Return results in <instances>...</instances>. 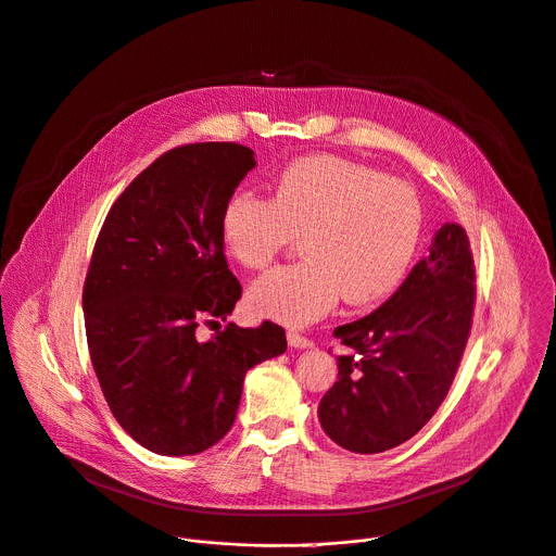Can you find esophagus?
Instances as JSON below:
<instances>
[{
    "mask_svg": "<svg viewBox=\"0 0 556 556\" xmlns=\"http://www.w3.org/2000/svg\"><path fill=\"white\" fill-rule=\"evenodd\" d=\"M286 338H288V344L294 346V349H309V346H314V342L309 338L301 336L299 331H288Z\"/></svg>",
    "mask_w": 556,
    "mask_h": 556,
    "instance_id": "obj_1",
    "label": "esophagus"
}]
</instances>
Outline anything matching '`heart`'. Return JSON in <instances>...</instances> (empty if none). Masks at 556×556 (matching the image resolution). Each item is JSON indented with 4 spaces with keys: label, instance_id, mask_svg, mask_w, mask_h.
<instances>
[{
    "label": "heart",
    "instance_id": "heart-1",
    "mask_svg": "<svg viewBox=\"0 0 556 556\" xmlns=\"http://www.w3.org/2000/svg\"><path fill=\"white\" fill-rule=\"evenodd\" d=\"M421 229L424 210L406 182L331 154L288 163L273 201L236 192L223 216L229 253L251 270H264L301 238L305 260L249 290L253 312L292 327L318 320L342 294L351 305L391 294L415 260Z\"/></svg>",
    "mask_w": 556,
    "mask_h": 556
}]
</instances>
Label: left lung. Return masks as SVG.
I'll list each match as a JSON object with an SVG mask.
<instances>
[{"label": "left lung", "mask_w": 556, "mask_h": 556, "mask_svg": "<svg viewBox=\"0 0 556 556\" xmlns=\"http://www.w3.org/2000/svg\"><path fill=\"white\" fill-rule=\"evenodd\" d=\"M473 279L467 233L445 223L387 303L333 329L351 349L338 355V382L318 404V421L333 443L355 454H380L432 419L469 338Z\"/></svg>", "instance_id": "left-lung-1"}]
</instances>
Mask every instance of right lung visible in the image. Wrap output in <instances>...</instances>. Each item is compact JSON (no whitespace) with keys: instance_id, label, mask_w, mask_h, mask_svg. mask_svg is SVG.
Wrapping results in <instances>:
<instances>
[{"instance_id":"1","label":"right lung","mask_w":556,"mask_h":556,"mask_svg":"<svg viewBox=\"0 0 556 556\" xmlns=\"http://www.w3.org/2000/svg\"><path fill=\"white\" fill-rule=\"evenodd\" d=\"M255 152L231 141L172 148L113 203L83 290L87 344L117 424L146 450L190 456L233 426L249 368L281 355L286 331L229 323L242 286L225 257L223 216Z\"/></svg>"}]
</instances>
